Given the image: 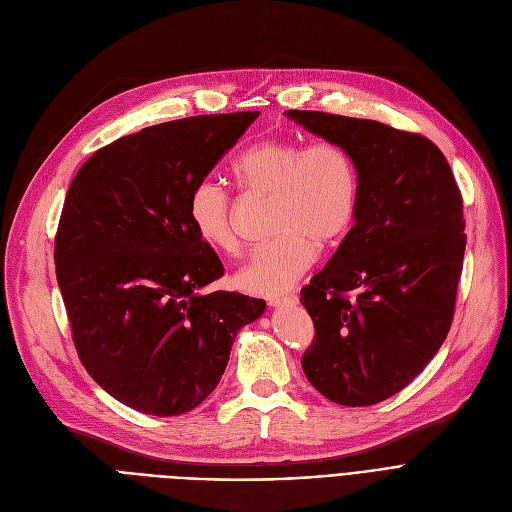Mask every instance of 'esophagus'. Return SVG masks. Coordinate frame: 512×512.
Returning <instances> with one entry per match:
<instances>
[{
  "label": "esophagus",
  "instance_id": "esophagus-1",
  "mask_svg": "<svg viewBox=\"0 0 512 512\" xmlns=\"http://www.w3.org/2000/svg\"><path fill=\"white\" fill-rule=\"evenodd\" d=\"M270 307H292V305H299V297L297 294H276V297L267 299Z\"/></svg>",
  "mask_w": 512,
  "mask_h": 512
}]
</instances>
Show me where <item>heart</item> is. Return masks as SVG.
I'll return each instance as SVG.
<instances>
[{"instance_id":"1","label":"heart","mask_w":512,"mask_h":512,"mask_svg":"<svg viewBox=\"0 0 512 512\" xmlns=\"http://www.w3.org/2000/svg\"><path fill=\"white\" fill-rule=\"evenodd\" d=\"M232 174L245 191L274 199L272 228L278 236L255 247L234 274V284L249 294L286 292L313 265L315 242L334 245L355 224L359 172L351 153L336 143L263 141L236 157ZM186 215L207 247L236 251L232 203L220 182L199 180L188 191Z\"/></svg>"}]
</instances>
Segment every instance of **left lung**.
Listing matches in <instances>:
<instances>
[{"label": "left lung", "mask_w": 512, "mask_h": 512, "mask_svg": "<svg viewBox=\"0 0 512 512\" xmlns=\"http://www.w3.org/2000/svg\"><path fill=\"white\" fill-rule=\"evenodd\" d=\"M284 116L344 147L359 172L355 226L301 290L315 324L301 363L332 402L369 407L411 384L450 330L467 245L461 191L421 134L324 112Z\"/></svg>", "instance_id": "8db88e82"}]
</instances>
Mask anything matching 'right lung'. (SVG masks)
<instances>
[{
    "mask_svg": "<svg viewBox=\"0 0 512 512\" xmlns=\"http://www.w3.org/2000/svg\"><path fill=\"white\" fill-rule=\"evenodd\" d=\"M259 112L155 124L95 151L74 176L56 274L80 361L122 405L193 411L220 384L240 328L265 301L201 290L224 265L186 215L188 191Z\"/></svg>",
    "mask_w": 512,
    "mask_h": 512,
    "instance_id": "add662e5",
    "label": "right lung"
}]
</instances>
